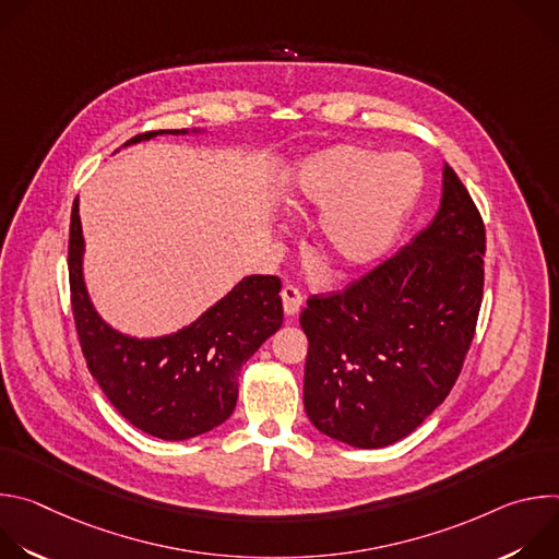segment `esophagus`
<instances>
[{
    "label": "esophagus",
    "instance_id": "esophagus-1",
    "mask_svg": "<svg viewBox=\"0 0 559 559\" xmlns=\"http://www.w3.org/2000/svg\"><path fill=\"white\" fill-rule=\"evenodd\" d=\"M281 298H283V309H285L287 316L298 313V309H300V305H302V294L298 292L296 285H285V287L281 289Z\"/></svg>",
    "mask_w": 559,
    "mask_h": 559
}]
</instances>
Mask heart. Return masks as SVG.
Instances as JSON below:
<instances>
[{
  "instance_id": "obj_1",
  "label": "heart",
  "mask_w": 559,
  "mask_h": 559,
  "mask_svg": "<svg viewBox=\"0 0 559 559\" xmlns=\"http://www.w3.org/2000/svg\"><path fill=\"white\" fill-rule=\"evenodd\" d=\"M423 188V166L407 152L358 143L311 152L283 188L294 214L318 212L313 248L338 272L378 261L395 241Z\"/></svg>"
}]
</instances>
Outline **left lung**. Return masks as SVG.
I'll use <instances>...</instances> for the list:
<instances>
[{
	"instance_id": "left-lung-1",
	"label": "left lung",
	"mask_w": 559,
	"mask_h": 559,
	"mask_svg": "<svg viewBox=\"0 0 559 559\" xmlns=\"http://www.w3.org/2000/svg\"><path fill=\"white\" fill-rule=\"evenodd\" d=\"M485 250L483 216L444 164L429 227L347 289L307 300L302 401L318 431L380 449L442 405L475 334Z\"/></svg>"
}]
</instances>
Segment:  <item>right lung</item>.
Listing matches in <instances>:
<instances>
[{"instance_id": "right-lung-1", "label": "right lung", "mask_w": 559, "mask_h": 559, "mask_svg": "<svg viewBox=\"0 0 559 559\" xmlns=\"http://www.w3.org/2000/svg\"><path fill=\"white\" fill-rule=\"evenodd\" d=\"M156 134L188 130L143 132L123 145ZM82 265L84 234L74 199L68 241L74 328L88 369L112 407L130 425L162 440H188L223 425L236 407L238 371L283 325L281 281L246 276L188 328L158 338H132L97 313Z\"/></svg>"}]
</instances>
